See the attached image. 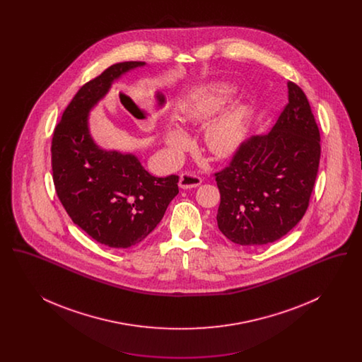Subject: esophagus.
Returning a JSON list of instances; mask_svg holds the SVG:
<instances>
[{"label":"esophagus","mask_w":362,"mask_h":362,"mask_svg":"<svg viewBox=\"0 0 362 362\" xmlns=\"http://www.w3.org/2000/svg\"><path fill=\"white\" fill-rule=\"evenodd\" d=\"M202 183L201 176L194 173H183L179 179V187L180 189H195Z\"/></svg>","instance_id":"esophagus-1"}]
</instances>
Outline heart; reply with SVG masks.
<instances>
[{
    "label": "heart",
    "instance_id": "b5f03b06",
    "mask_svg": "<svg viewBox=\"0 0 362 362\" xmlns=\"http://www.w3.org/2000/svg\"><path fill=\"white\" fill-rule=\"evenodd\" d=\"M232 92L230 86H214L197 92L189 103L183 108V118L187 121H202L218 111L228 100ZM247 110L244 105H236L218 118L210 122L205 132V144L213 155L226 157L236 152L245 137ZM167 142L173 149H180L185 138L177 132L167 134Z\"/></svg>",
    "mask_w": 362,
    "mask_h": 362
}]
</instances>
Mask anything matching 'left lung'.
<instances>
[{
  "mask_svg": "<svg viewBox=\"0 0 362 362\" xmlns=\"http://www.w3.org/2000/svg\"><path fill=\"white\" fill-rule=\"evenodd\" d=\"M289 100L273 129L241 142L224 170L218 229L240 245L281 239L304 217L320 161V133L303 89L288 83Z\"/></svg>",
  "mask_w": 362,
  "mask_h": 362,
  "instance_id": "1",
  "label": "left lung"
}]
</instances>
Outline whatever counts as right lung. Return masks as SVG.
Instances as JSON below:
<instances>
[{
	"instance_id": "right-lung-1",
	"label": "right lung",
	"mask_w": 362,
	"mask_h": 362,
	"mask_svg": "<svg viewBox=\"0 0 362 362\" xmlns=\"http://www.w3.org/2000/svg\"><path fill=\"white\" fill-rule=\"evenodd\" d=\"M142 65L119 62L86 83L52 134V180L62 206L74 224L111 248H130L144 240L179 192L177 175L152 176L136 156L99 148L88 130V112L111 83Z\"/></svg>"
}]
</instances>
